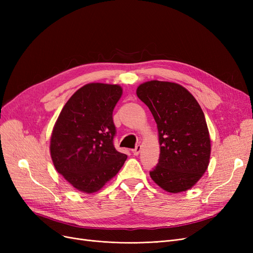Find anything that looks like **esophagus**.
Listing matches in <instances>:
<instances>
[{
  "mask_svg": "<svg viewBox=\"0 0 253 253\" xmlns=\"http://www.w3.org/2000/svg\"><path fill=\"white\" fill-rule=\"evenodd\" d=\"M140 151H141V145L138 144V145H137V147H136V149L133 150V154H134L135 156H138Z\"/></svg>",
  "mask_w": 253,
  "mask_h": 253,
  "instance_id": "esophagus-1",
  "label": "esophagus"
}]
</instances>
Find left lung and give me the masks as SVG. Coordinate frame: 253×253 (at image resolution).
Segmentation results:
<instances>
[{"mask_svg": "<svg viewBox=\"0 0 253 253\" xmlns=\"http://www.w3.org/2000/svg\"><path fill=\"white\" fill-rule=\"evenodd\" d=\"M136 94L151 111L158 129L160 155L151 178L170 193L193 188L208 169L211 155L210 134L201 105L175 82H143Z\"/></svg>", "mask_w": 253, "mask_h": 253, "instance_id": "left-lung-1", "label": "left lung"}]
</instances>
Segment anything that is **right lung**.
<instances>
[{"instance_id":"1","label":"right lung","mask_w":253,"mask_h":253,"mask_svg":"<svg viewBox=\"0 0 253 253\" xmlns=\"http://www.w3.org/2000/svg\"><path fill=\"white\" fill-rule=\"evenodd\" d=\"M122 96L118 84L93 82L76 90L60 112L50 136L55 169L76 190H101L127 156L114 148L113 111Z\"/></svg>"}]
</instances>
